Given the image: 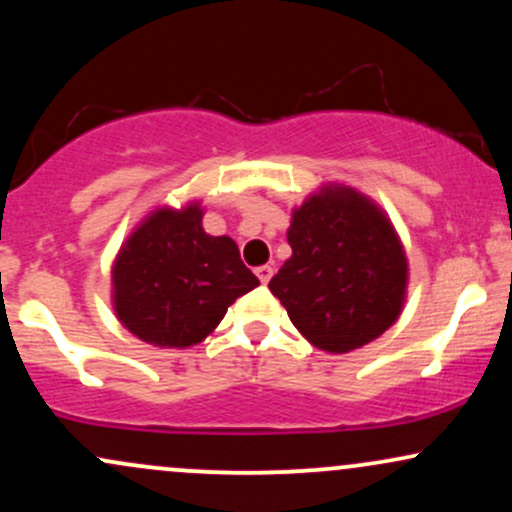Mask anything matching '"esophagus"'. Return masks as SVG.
Returning a JSON list of instances; mask_svg holds the SVG:
<instances>
[{
	"label": "esophagus",
	"mask_w": 512,
	"mask_h": 512,
	"mask_svg": "<svg viewBox=\"0 0 512 512\" xmlns=\"http://www.w3.org/2000/svg\"><path fill=\"white\" fill-rule=\"evenodd\" d=\"M255 274H257V279L262 281V284H269V279H272L274 269L269 267V264H262V267H257V269H255Z\"/></svg>",
	"instance_id": "1"
}]
</instances>
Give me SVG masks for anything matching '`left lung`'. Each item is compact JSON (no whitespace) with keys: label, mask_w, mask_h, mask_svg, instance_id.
Listing matches in <instances>:
<instances>
[{"label":"left lung","mask_w":512,"mask_h":512,"mask_svg":"<svg viewBox=\"0 0 512 512\" xmlns=\"http://www.w3.org/2000/svg\"><path fill=\"white\" fill-rule=\"evenodd\" d=\"M291 260L269 281L296 330L346 354L383 334L402 310L407 257L383 211L354 190H322L293 211Z\"/></svg>","instance_id":"1"}]
</instances>
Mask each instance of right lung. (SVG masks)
Returning <instances> with one entry per match:
<instances>
[{
  "label": "right lung",
  "mask_w": 512,
  "mask_h": 512,
  "mask_svg": "<svg viewBox=\"0 0 512 512\" xmlns=\"http://www.w3.org/2000/svg\"><path fill=\"white\" fill-rule=\"evenodd\" d=\"M115 310L142 342H202L236 298L260 286L228 236H207L202 209H161L134 231L113 267Z\"/></svg>",
  "instance_id": "1"
}]
</instances>
